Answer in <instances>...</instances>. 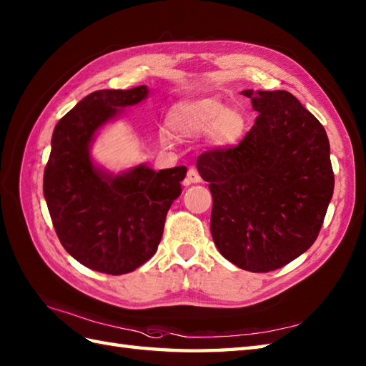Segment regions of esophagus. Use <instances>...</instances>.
Here are the masks:
<instances>
[{"mask_svg": "<svg viewBox=\"0 0 366 366\" xmlns=\"http://www.w3.org/2000/svg\"><path fill=\"white\" fill-rule=\"evenodd\" d=\"M201 181H203V179H201L197 168H190L187 171V179H185V182H187V184H198Z\"/></svg>", "mask_w": 366, "mask_h": 366, "instance_id": "esophagus-1", "label": "esophagus"}]
</instances>
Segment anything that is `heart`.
<instances>
[{
    "label": "heart",
    "instance_id": "obj_1",
    "mask_svg": "<svg viewBox=\"0 0 366 366\" xmlns=\"http://www.w3.org/2000/svg\"><path fill=\"white\" fill-rule=\"evenodd\" d=\"M168 122L177 135L197 138L207 134L209 144L227 149L242 142L250 119L244 107H228L217 97H203L174 105L169 112ZM162 143L171 144V138L162 134Z\"/></svg>",
    "mask_w": 366,
    "mask_h": 366
}]
</instances>
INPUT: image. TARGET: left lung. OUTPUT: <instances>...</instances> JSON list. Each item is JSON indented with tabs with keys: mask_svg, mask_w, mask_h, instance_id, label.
<instances>
[{
	"mask_svg": "<svg viewBox=\"0 0 366 366\" xmlns=\"http://www.w3.org/2000/svg\"><path fill=\"white\" fill-rule=\"evenodd\" d=\"M256 121L234 147L197 160L212 193L211 232L219 252L250 272H270L305 253L333 195L329 138L287 91H242Z\"/></svg>",
	"mask_w": 366,
	"mask_h": 366,
	"instance_id": "obj_1",
	"label": "left lung"
}]
</instances>
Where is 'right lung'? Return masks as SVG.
Here are the masks:
<instances>
[{
  "instance_id": "add662e5",
  "label": "right lung",
  "mask_w": 366,
  "mask_h": 366,
  "mask_svg": "<svg viewBox=\"0 0 366 366\" xmlns=\"http://www.w3.org/2000/svg\"><path fill=\"white\" fill-rule=\"evenodd\" d=\"M147 92V86L91 92L53 130L44 197L54 231L72 258L102 274H129L152 258L187 173L185 167L138 165L112 174L91 159L96 132Z\"/></svg>"
}]
</instances>
